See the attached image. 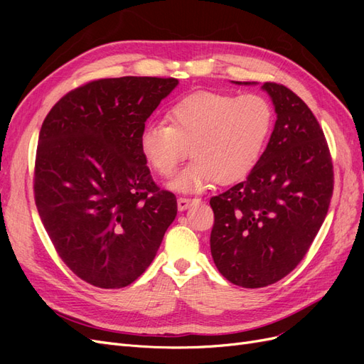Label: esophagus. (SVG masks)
<instances>
[{
  "mask_svg": "<svg viewBox=\"0 0 364 364\" xmlns=\"http://www.w3.org/2000/svg\"><path fill=\"white\" fill-rule=\"evenodd\" d=\"M196 202H199V199H190V197H179V199H178V209H179V211H185V209H188Z\"/></svg>",
  "mask_w": 364,
  "mask_h": 364,
  "instance_id": "1",
  "label": "esophagus"
}]
</instances>
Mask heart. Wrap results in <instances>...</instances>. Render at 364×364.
<instances>
[{"instance_id":"obj_1","label":"heart","mask_w":364,"mask_h":364,"mask_svg":"<svg viewBox=\"0 0 364 364\" xmlns=\"http://www.w3.org/2000/svg\"><path fill=\"white\" fill-rule=\"evenodd\" d=\"M170 124L147 123L139 151L149 167L168 178L191 151L193 162L168 183L174 191L200 193L215 181L232 183L261 158L273 129V107L258 94L196 91L167 112Z\"/></svg>"}]
</instances>
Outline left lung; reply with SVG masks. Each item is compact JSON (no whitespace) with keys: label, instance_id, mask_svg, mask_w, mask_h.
I'll return each instance as SVG.
<instances>
[{"label":"left lung","instance_id":"8db88e82","mask_svg":"<svg viewBox=\"0 0 364 364\" xmlns=\"http://www.w3.org/2000/svg\"><path fill=\"white\" fill-rule=\"evenodd\" d=\"M261 90L277 112L269 144L246 181L209 200L213 259L228 281L246 289L277 282L302 261L334 186L331 155L310 107L282 85Z\"/></svg>","mask_w":364,"mask_h":364}]
</instances>
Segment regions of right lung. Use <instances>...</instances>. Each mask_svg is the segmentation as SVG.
<instances>
[{
    "label": "right lung",
    "mask_w": 364,
    "mask_h": 364,
    "mask_svg": "<svg viewBox=\"0 0 364 364\" xmlns=\"http://www.w3.org/2000/svg\"><path fill=\"white\" fill-rule=\"evenodd\" d=\"M179 80L119 77L68 92L43 119L35 200L51 243L87 284L121 289L155 259L178 214L139 151L147 118Z\"/></svg>",
    "instance_id": "add662e5"
}]
</instances>
